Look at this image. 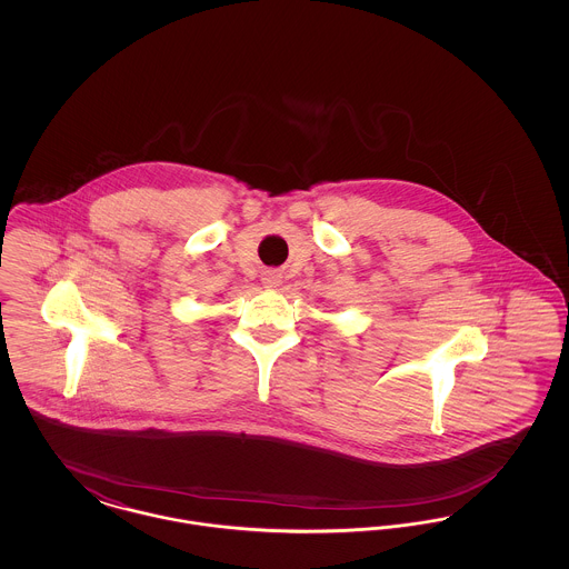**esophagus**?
Listing matches in <instances>:
<instances>
[{
  "label": "esophagus",
  "mask_w": 569,
  "mask_h": 569,
  "mask_svg": "<svg viewBox=\"0 0 569 569\" xmlns=\"http://www.w3.org/2000/svg\"><path fill=\"white\" fill-rule=\"evenodd\" d=\"M281 283V274L277 271L262 272V286L264 288H277Z\"/></svg>",
  "instance_id": "34e87169"
}]
</instances>
